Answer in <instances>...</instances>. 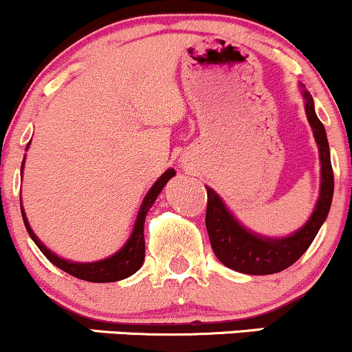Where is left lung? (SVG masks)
<instances>
[{"instance_id": "1", "label": "left lung", "mask_w": 352, "mask_h": 352, "mask_svg": "<svg viewBox=\"0 0 352 352\" xmlns=\"http://www.w3.org/2000/svg\"><path fill=\"white\" fill-rule=\"evenodd\" d=\"M305 113L314 136L320 151V194L317 199L312 216L298 231L287 238H266L248 231L234 216L229 212L223 199L210 187L207 188V210L206 228L209 234L210 246L221 263L234 272L246 275H272L288 268L309 250L314 238L319 232L331 209L332 194H334V173L331 165L327 135L324 124L317 118L314 99L303 89Z\"/></svg>"}]
</instances>
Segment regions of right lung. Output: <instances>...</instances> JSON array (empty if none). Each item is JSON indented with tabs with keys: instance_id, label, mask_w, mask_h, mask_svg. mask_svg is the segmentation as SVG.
Here are the masks:
<instances>
[{
	"instance_id": "right-lung-1",
	"label": "right lung",
	"mask_w": 352,
	"mask_h": 352,
	"mask_svg": "<svg viewBox=\"0 0 352 352\" xmlns=\"http://www.w3.org/2000/svg\"><path fill=\"white\" fill-rule=\"evenodd\" d=\"M30 145V143H28ZM28 148V146H27ZM25 164V158H23ZM23 164H21V172H23ZM175 175V170L168 168L157 182L151 186L148 194L143 199L142 206H140L138 216H136L135 228H133L131 236L128 238V241L124 243V246L120 251L113 254V256L104 258V260L94 261V263H76V261L64 260V258L57 256L55 253H52L49 248H45V244L40 241L35 236V232L30 228L27 216L23 212V207H21V216H23L25 228H27L30 238L35 241L36 246L40 248L43 254L47 256V260L50 263H54L57 268L64 270L69 275L76 276V278L86 280V282H94V283H108V282H118V280H123L131 276L133 273L138 272L142 268L143 260H145V236H143V226H145V217L146 212L150 210V207L153 206L155 199L158 197V194L162 192V188L165 187V184L168 182L172 177ZM21 206V201H20Z\"/></svg>"
}]
</instances>
